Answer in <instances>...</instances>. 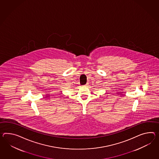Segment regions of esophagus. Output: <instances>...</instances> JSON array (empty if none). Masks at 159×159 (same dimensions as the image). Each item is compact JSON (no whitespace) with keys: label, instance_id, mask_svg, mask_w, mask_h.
Masks as SVG:
<instances>
[{"label":"esophagus","instance_id":"obj_1","mask_svg":"<svg viewBox=\"0 0 159 159\" xmlns=\"http://www.w3.org/2000/svg\"><path fill=\"white\" fill-rule=\"evenodd\" d=\"M87 85H88V84H85V85H84V87H87Z\"/></svg>","mask_w":159,"mask_h":159}]
</instances>
